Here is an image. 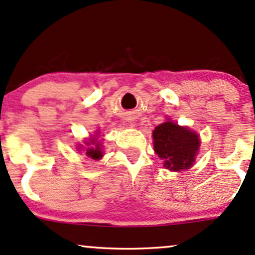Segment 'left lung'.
Segmentation results:
<instances>
[{
	"mask_svg": "<svg viewBox=\"0 0 255 255\" xmlns=\"http://www.w3.org/2000/svg\"><path fill=\"white\" fill-rule=\"evenodd\" d=\"M152 137L155 151L164 161L166 169L180 171L193 165L200 139L189 128L165 122L156 127Z\"/></svg>",
	"mask_w": 255,
	"mask_h": 255,
	"instance_id": "left-lung-1",
	"label": "left lung"
}]
</instances>
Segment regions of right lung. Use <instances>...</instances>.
Instances as JSON below:
<instances>
[{
    "instance_id": "add662e5",
    "label": "right lung",
    "mask_w": 255,
    "mask_h": 255,
    "mask_svg": "<svg viewBox=\"0 0 255 255\" xmlns=\"http://www.w3.org/2000/svg\"><path fill=\"white\" fill-rule=\"evenodd\" d=\"M89 144H91V143H87V145H89ZM92 145H93V146H89V147H87L86 155L89 156V157H91V158H93V159H99V158H102L103 152H102V150H100L99 143H97V140L93 139V140H92Z\"/></svg>"
}]
</instances>
